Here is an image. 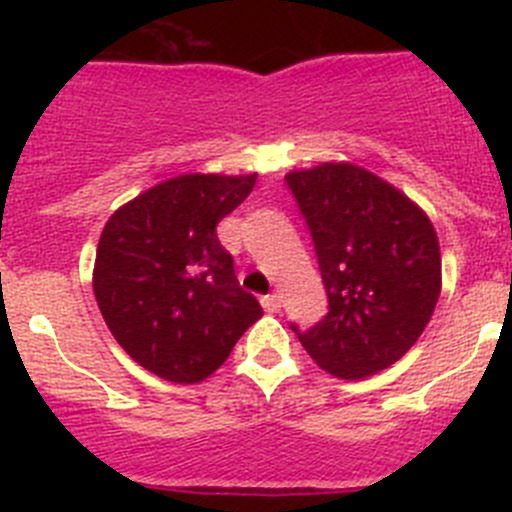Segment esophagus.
<instances>
[{
    "label": "esophagus",
    "mask_w": 512,
    "mask_h": 512,
    "mask_svg": "<svg viewBox=\"0 0 512 512\" xmlns=\"http://www.w3.org/2000/svg\"><path fill=\"white\" fill-rule=\"evenodd\" d=\"M262 307H265V312H280V307H282L280 294L277 292L265 294V297H262Z\"/></svg>",
    "instance_id": "esophagus-1"
}]
</instances>
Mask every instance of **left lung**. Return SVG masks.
I'll use <instances>...</instances> for the list:
<instances>
[{
  "mask_svg": "<svg viewBox=\"0 0 512 512\" xmlns=\"http://www.w3.org/2000/svg\"><path fill=\"white\" fill-rule=\"evenodd\" d=\"M287 185L312 230L329 312L297 332L314 364L364 379L418 342L441 297L436 227L404 190L344 160L289 170Z\"/></svg>",
  "mask_w": 512,
  "mask_h": 512,
  "instance_id": "1",
  "label": "left lung"
}]
</instances>
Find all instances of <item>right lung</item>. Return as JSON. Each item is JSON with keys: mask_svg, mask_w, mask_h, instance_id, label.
I'll list each match as a JSON object with an SVG mask.
<instances>
[{"mask_svg": "<svg viewBox=\"0 0 512 512\" xmlns=\"http://www.w3.org/2000/svg\"><path fill=\"white\" fill-rule=\"evenodd\" d=\"M255 180L257 173L175 175L103 225L94 262L98 309L123 352L160 379H208L262 317L215 232Z\"/></svg>", "mask_w": 512, "mask_h": 512, "instance_id": "add662e5", "label": "right lung"}]
</instances>
